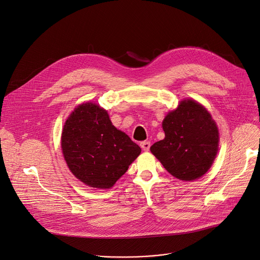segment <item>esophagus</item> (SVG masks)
Here are the masks:
<instances>
[{
	"label": "esophagus",
	"instance_id": "esophagus-1",
	"mask_svg": "<svg viewBox=\"0 0 260 260\" xmlns=\"http://www.w3.org/2000/svg\"><path fill=\"white\" fill-rule=\"evenodd\" d=\"M140 146L141 148L144 150V151H148L149 150V147H150V142L149 141H143L140 143Z\"/></svg>",
	"mask_w": 260,
	"mask_h": 260
}]
</instances>
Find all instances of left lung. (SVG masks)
Here are the masks:
<instances>
[{
  "label": "left lung",
  "mask_w": 260,
  "mask_h": 260,
  "mask_svg": "<svg viewBox=\"0 0 260 260\" xmlns=\"http://www.w3.org/2000/svg\"><path fill=\"white\" fill-rule=\"evenodd\" d=\"M165 138L150 146L151 153L174 177L191 181L210 169L217 154L219 133L210 113L192 99L180 101L163 124Z\"/></svg>",
  "instance_id": "8db88e82"
}]
</instances>
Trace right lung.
<instances>
[{
    "label": "right lung",
    "mask_w": 260,
    "mask_h": 260,
    "mask_svg": "<svg viewBox=\"0 0 260 260\" xmlns=\"http://www.w3.org/2000/svg\"><path fill=\"white\" fill-rule=\"evenodd\" d=\"M61 148L71 172L90 187L111 188L141 148L118 130L106 110L93 102L77 107L64 123Z\"/></svg>",
    "instance_id": "obj_1"
}]
</instances>
